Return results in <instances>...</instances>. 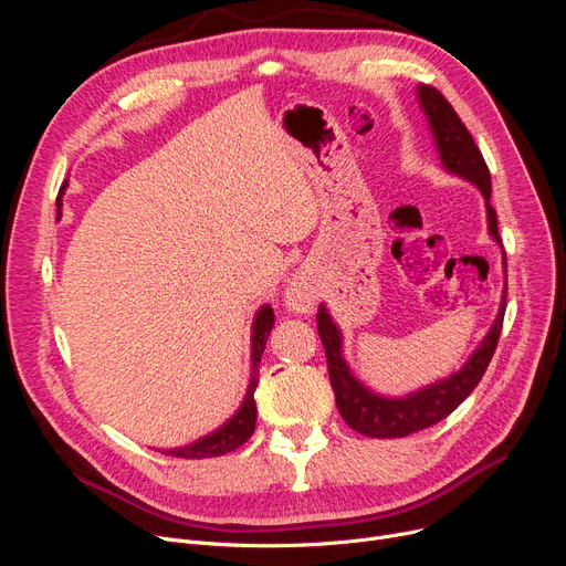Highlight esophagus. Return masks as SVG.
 Listing matches in <instances>:
<instances>
[{
	"label": "esophagus",
	"mask_w": 566,
	"mask_h": 566,
	"mask_svg": "<svg viewBox=\"0 0 566 566\" xmlns=\"http://www.w3.org/2000/svg\"><path fill=\"white\" fill-rule=\"evenodd\" d=\"M286 303L293 310H310L314 305V295L310 293V289L301 282H293L286 289Z\"/></svg>",
	"instance_id": "esophagus-1"
}]
</instances>
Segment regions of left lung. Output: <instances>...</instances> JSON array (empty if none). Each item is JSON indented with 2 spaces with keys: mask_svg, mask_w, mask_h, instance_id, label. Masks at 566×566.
Returning <instances> with one entry per match:
<instances>
[{
  "mask_svg": "<svg viewBox=\"0 0 566 566\" xmlns=\"http://www.w3.org/2000/svg\"><path fill=\"white\" fill-rule=\"evenodd\" d=\"M415 92H418L420 109L427 116L442 169L463 178V181L472 184L482 192L486 203L489 235L497 245H502L497 235V218L491 206V174L482 158V151L478 144H474L468 128L463 126L454 107L444 101L438 88L429 84H418ZM502 268L504 275H507V259L502 261ZM504 298H507V284L502 289L500 310L491 331L486 333L482 344L472 350L468 363L459 371L431 385H424V388L408 392L403 397L378 395L350 371L344 358V335L333 321L328 307L321 305L316 314L318 337L325 348V358H328L331 385L335 390V401L344 422L350 429L369 438H403L448 418V415L457 410L470 397V392L478 388V382L482 380L493 358L502 331Z\"/></svg>",
  "mask_w": 566,
  "mask_h": 566,
  "instance_id": "left-lung-1",
  "label": "left lung"
}]
</instances>
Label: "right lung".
<instances>
[{"label":"right lung","mask_w":566,"mask_h":566,"mask_svg":"<svg viewBox=\"0 0 566 566\" xmlns=\"http://www.w3.org/2000/svg\"><path fill=\"white\" fill-rule=\"evenodd\" d=\"M66 188V186H64ZM275 325V314L271 305H261L259 312L254 314L252 321V333H250V382L245 390V399L231 418L216 429L213 433H208L190 444H184V448H174L167 450V457L176 459H208V457H222L227 452H233L241 448V444L254 433L256 424V403H254V390L259 385V363L265 348V339L271 335Z\"/></svg>","instance_id":"1"}]
</instances>
